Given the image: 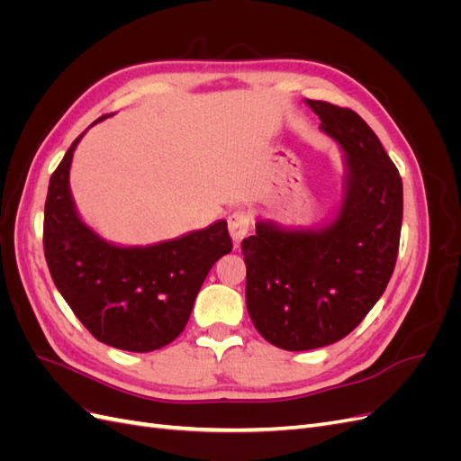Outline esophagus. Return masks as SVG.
Returning a JSON list of instances; mask_svg holds the SVG:
<instances>
[{"mask_svg": "<svg viewBox=\"0 0 461 461\" xmlns=\"http://www.w3.org/2000/svg\"><path fill=\"white\" fill-rule=\"evenodd\" d=\"M252 222H254L252 213L242 212V209L229 215V232H230V239H232L234 246H239L246 239V234L249 232V227H252Z\"/></svg>", "mask_w": 461, "mask_h": 461, "instance_id": "esophagus-1", "label": "esophagus"}]
</instances>
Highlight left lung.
<instances>
[{"label":"left lung","mask_w":461,"mask_h":461,"mask_svg":"<svg viewBox=\"0 0 461 461\" xmlns=\"http://www.w3.org/2000/svg\"><path fill=\"white\" fill-rule=\"evenodd\" d=\"M344 153L342 202L321 227L256 222L242 240L246 308L261 337L288 352L350 334L393 276L402 229V178L352 109L305 100Z\"/></svg>","instance_id":"obj_1"}]
</instances>
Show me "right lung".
<instances>
[{
    "instance_id": "1",
    "label": "right lung",
    "mask_w": 461,
    "mask_h": 461,
    "mask_svg": "<svg viewBox=\"0 0 461 461\" xmlns=\"http://www.w3.org/2000/svg\"><path fill=\"white\" fill-rule=\"evenodd\" d=\"M86 131L50 178L48 267L68 308L97 340L138 354L159 350L185 330L209 269L232 249L227 221L149 246L105 240L78 215L68 185L73 153Z\"/></svg>"
}]
</instances>
